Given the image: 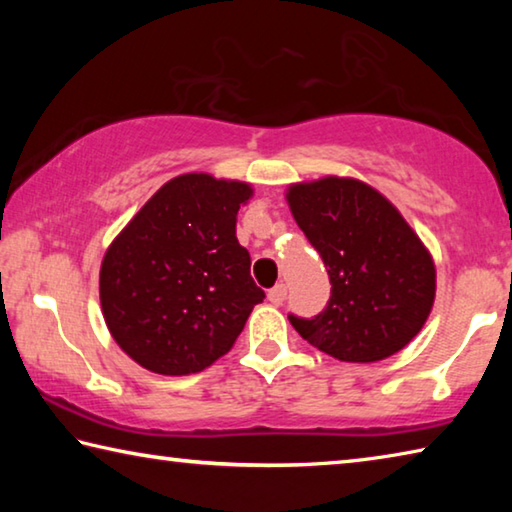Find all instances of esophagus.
Masks as SVG:
<instances>
[{
  "label": "esophagus",
  "mask_w": 512,
  "mask_h": 512,
  "mask_svg": "<svg viewBox=\"0 0 512 512\" xmlns=\"http://www.w3.org/2000/svg\"><path fill=\"white\" fill-rule=\"evenodd\" d=\"M284 298H287V287H284V284H277V287L268 291V302H271V305H282Z\"/></svg>",
  "instance_id": "esophagus-1"
}]
</instances>
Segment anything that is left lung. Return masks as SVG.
<instances>
[{
	"label": "left lung",
	"instance_id": "left-lung-1",
	"mask_svg": "<svg viewBox=\"0 0 512 512\" xmlns=\"http://www.w3.org/2000/svg\"><path fill=\"white\" fill-rule=\"evenodd\" d=\"M287 203L332 284L318 316H289L302 339L348 363L409 345L436 300V264L400 210L363 180L341 176L293 183Z\"/></svg>",
	"mask_w": 512,
	"mask_h": 512
}]
</instances>
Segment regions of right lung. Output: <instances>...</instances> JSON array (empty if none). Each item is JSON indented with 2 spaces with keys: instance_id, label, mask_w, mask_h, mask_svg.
Segmentation results:
<instances>
[{
  "instance_id": "right-lung-1",
  "label": "right lung",
  "mask_w": 512,
  "mask_h": 512,
  "mask_svg": "<svg viewBox=\"0 0 512 512\" xmlns=\"http://www.w3.org/2000/svg\"><path fill=\"white\" fill-rule=\"evenodd\" d=\"M255 189L210 173L171 178L112 239L99 298L112 339L135 363L183 377L228 354L264 291L237 239Z\"/></svg>"
}]
</instances>
